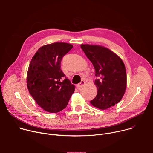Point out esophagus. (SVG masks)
Segmentation results:
<instances>
[{
  "mask_svg": "<svg viewBox=\"0 0 153 153\" xmlns=\"http://www.w3.org/2000/svg\"><path fill=\"white\" fill-rule=\"evenodd\" d=\"M85 81H83V80H82V81H81V82H80V83L77 84L76 86H77V88H82V87H83V86L85 85Z\"/></svg>",
  "mask_w": 153,
  "mask_h": 153,
  "instance_id": "34e87169",
  "label": "esophagus"
}]
</instances>
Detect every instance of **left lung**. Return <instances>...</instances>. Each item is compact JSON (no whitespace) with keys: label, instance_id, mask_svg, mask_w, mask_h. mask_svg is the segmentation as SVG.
<instances>
[{"label":"left lung","instance_id":"obj_1","mask_svg":"<svg viewBox=\"0 0 153 153\" xmlns=\"http://www.w3.org/2000/svg\"><path fill=\"white\" fill-rule=\"evenodd\" d=\"M81 48L93 63L94 84L97 88L91 104L100 110L114 106L123 97L126 87V73L122 60L108 48L97 45L82 44Z\"/></svg>","mask_w":153,"mask_h":153}]
</instances>
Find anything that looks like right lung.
Returning a JSON list of instances; mask_svg holds the SVG:
<instances>
[{"label":"right lung","instance_id":"1","mask_svg":"<svg viewBox=\"0 0 153 153\" xmlns=\"http://www.w3.org/2000/svg\"><path fill=\"white\" fill-rule=\"evenodd\" d=\"M73 47L70 43L56 42L41 47L30 63L27 83L36 103L45 111L56 113L67 106L75 86L64 78L60 63Z\"/></svg>","mask_w":153,"mask_h":153}]
</instances>
